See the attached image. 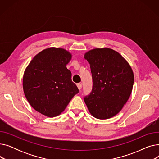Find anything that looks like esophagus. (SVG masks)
<instances>
[{"mask_svg": "<svg viewBox=\"0 0 159 159\" xmlns=\"http://www.w3.org/2000/svg\"><path fill=\"white\" fill-rule=\"evenodd\" d=\"M77 86L78 89H79V90H80L81 88H82V84H80V83H79V84H77Z\"/></svg>", "mask_w": 159, "mask_h": 159, "instance_id": "esophagus-1", "label": "esophagus"}]
</instances>
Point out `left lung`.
I'll return each mask as SVG.
<instances>
[{"instance_id":"1","label":"left lung","mask_w":159,"mask_h":159,"mask_svg":"<svg viewBox=\"0 0 159 159\" xmlns=\"http://www.w3.org/2000/svg\"><path fill=\"white\" fill-rule=\"evenodd\" d=\"M92 73L93 89L84 100L89 113L98 119L118 114L131 95L134 75L130 65L117 52L95 48L84 54Z\"/></svg>"}]
</instances>
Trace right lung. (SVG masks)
Returning a JSON list of instances; mask_svg holds the SVG:
<instances>
[{
	"label": "right lung",
	"mask_w": 159,
	"mask_h": 159,
	"mask_svg": "<svg viewBox=\"0 0 159 159\" xmlns=\"http://www.w3.org/2000/svg\"><path fill=\"white\" fill-rule=\"evenodd\" d=\"M71 57L63 48H49L33 57L24 71L25 97L33 109L48 117L61 114L79 93L66 68Z\"/></svg>",
	"instance_id": "right-lung-1"
}]
</instances>
